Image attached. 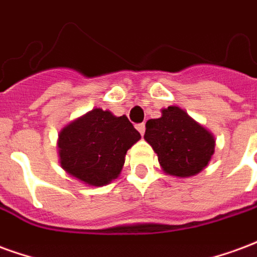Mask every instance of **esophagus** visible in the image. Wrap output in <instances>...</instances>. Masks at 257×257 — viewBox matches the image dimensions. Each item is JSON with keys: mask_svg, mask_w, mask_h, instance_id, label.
Listing matches in <instances>:
<instances>
[{"mask_svg": "<svg viewBox=\"0 0 257 257\" xmlns=\"http://www.w3.org/2000/svg\"><path fill=\"white\" fill-rule=\"evenodd\" d=\"M137 130L140 131V134L144 136V133H145V123H140V124H137Z\"/></svg>", "mask_w": 257, "mask_h": 257, "instance_id": "esophagus-1", "label": "esophagus"}]
</instances>
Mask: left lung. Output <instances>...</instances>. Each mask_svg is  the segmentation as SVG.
<instances>
[{
	"instance_id": "obj_1",
	"label": "left lung",
	"mask_w": 257,
	"mask_h": 257,
	"mask_svg": "<svg viewBox=\"0 0 257 257\" xmlns=\"http://www.w3.org/2000/svg\"><path fill=\"white\" fill-rule=\"evenodd\" d=\"M145 141L153 148L167 175H197L215 153V137L203 124L177 105L163 108L159 119L147 121Z\"/></svg>"
}]
</instances>
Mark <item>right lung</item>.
Masks as SVG:
<instances>
[{
  "label": "right lung",
  "instance_id": "add662e5",
  "mask_svg": "<svg viewBox=\"0 0 257 257\" xmlns=\"http://www.w3.org/2000/svg\"><path fill=\"white\" fill-rule=\"evenodd\" d=\"M140 140L126 115L94 108L61 128L60 166L82 183L100 188L120 175L127 151Z\"/></svg>",
  "mask_w": 257,
  "mask_h": 257
}]
</instances>
